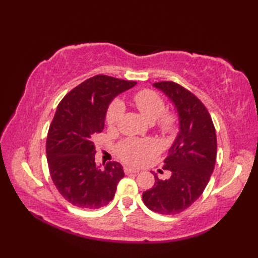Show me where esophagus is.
I'll list each match as a JSON object with an SVG mask.
<instances>
[{
	"mask_svg": "<svg viewBox=\"0 0 258 258\" xmlns=\"http://www.w3.org/2000/svg\"><path fill=\"white\" fill-rule=\"evenodd\" d=\"M124 172H125V174H130V173H139L140 171L139 169H136V168H132V167H128V166H126V167H124Z\"/></svg>",
	"mask_w": 258,
	"mask_h": 258,
	"instance_id": "1",
	"label": "esophagus"
}]
</instances>
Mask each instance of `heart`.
I'll return each instance as SVG.
<instances>
[{"label": "heart", "mask_w": 258, "mask_h": 258, "mask_svg": "<svg viewBox=\"0 0 258 258\" xmlns=\"http://www.w3.org/2000/svg\"><path fill=\"white\" fill-rule=\"evenodd\" d=\"M133 103L145 119L157 125L163 132H172L175 127V116L171 113H164L165 104L162 97L151 90H143L135 93ZM124 112V105L120 101H114L106 113V123L113 126L118 122ZM157 150V144L153 140H127L118 146V154L124 161L131 164H139L147 155Z\"/></svg>", "instance_id": "heart-1"}]
</instances>
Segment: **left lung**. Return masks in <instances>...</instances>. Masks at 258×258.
Wrapping results in <instances>:
<instances>
[{"label": "left lung", "mask_w": 258, "mask_h": 258, "mask_svg": "<svg viewBox=\"0 0 258 258\" xmlns=\"http://www.w3.org/2000/svg\"><path fill=\"white\" fill-rule=\"evenodd\" d=\"M153 86L164 93L177 113L178 132L164 160V169L171 176L160 179L143 193L144 204L162 215L183 212L204 191L216 162L215 128L199 98L174 82H160Z\"/></svg>", "instance_id": "obj_1"}]
</instances>
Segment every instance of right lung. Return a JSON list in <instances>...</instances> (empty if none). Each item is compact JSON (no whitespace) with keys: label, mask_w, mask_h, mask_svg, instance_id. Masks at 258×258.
Here are the masks:
<instances>
[{"label":"right lung","mask_w":258,"mask_h":258,"mask_svg":"<svg viewBox=\"0 0 258 258\" xmlns=\"http://www.w3.org/2000/svg\"><path fill=\"white\" fill-rule=\"evenodd\" d=\"M135 82L96 75L76 86L58 104L48 130L46 157L54 185L65 200L96 210L113 200L124 177L117 162L95 163L94 139L104 128L109 104Z\"/></svg>","instance_id":"1"}]
</instances>
